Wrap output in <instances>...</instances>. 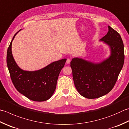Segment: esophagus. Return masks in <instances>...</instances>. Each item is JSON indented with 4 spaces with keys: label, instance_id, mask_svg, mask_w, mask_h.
Wrapping results in <instances>:
<instances>
[{
    "label": "esophagus",
    "instance_id": "obj_1",
    "mask_svg": "<svg viewBox=\"0 0 129 129\" xmlns=\"http://www.w3.org/2000/svg\"><path fill=\"white\" fill-rule=\"evenodd\" d=\"M70 61H71V59H70V58H68L67 60V62H66L67 64H70Z\"/></svg>",
    "mask_w": 129,
    "mask_h": 129
}]
</instances>
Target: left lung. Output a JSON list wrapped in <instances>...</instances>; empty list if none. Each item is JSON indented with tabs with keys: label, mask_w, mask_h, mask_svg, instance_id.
Listing matches in <instances>:
<instances>
[{
	"label": "left lung",
	"mask_w": 129,
	"mask_h": 129,
	"mask_svg": "<svg viewBox=\"0 0 129 129\" xmlns=\"http://www.w3.org/2000/svg\"><path fill=\"white\" fill-rule=\"evenodd\" d=\"M108 31L100 40L107 45L110 55L95 63L74 57L70 62L75 87L79 94L89 99L107 94L114 87L124 62V47L120 34L110 26Z\"/></svg>",
	"instance_id": "obj_1"
}]
</instances>
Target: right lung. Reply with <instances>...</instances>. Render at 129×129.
I'll return each instance as SVG.
<instances>
[{
	"label": "right lung",
	"instance_id": "obj_1",
	"mask_svg": "<svg viewBox=\"0 0 129 129\" xmlns=\"http://www.w3.org/2000/svg\"><path fill=\"white\" fill-rule=\"evenodd\" d=\"M21 30L14 35L7 50V64L12 81L18 91L28 99L37 102L45 101L54 94L58 77L67 59L52 62L35 71L22 69L15 61L12 52L13 40Z\"/></svg>",
	"mask_w": 129,
	"mask_h": 129
}]
</instances>
